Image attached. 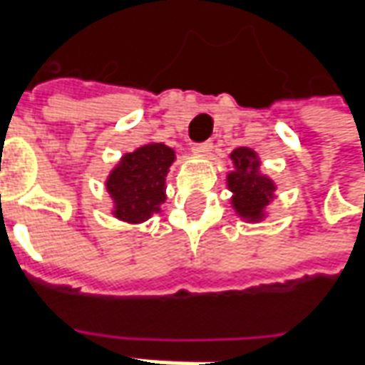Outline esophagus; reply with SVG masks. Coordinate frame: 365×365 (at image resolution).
<instances>
[{
	"label": "esophagus",
	"mask_w": 365,
	"mask_h": 365,
	"mask_svg": "<svg viewBox=\"0 0 365 365\" xmlns=\"http://www.w3.org/2000/svg\"><path fill=\"white\" fill-rule=\"evenodd\" d=\"M211 150H213V144L211 143H201L191 146V152H193L195 156H207V154H211Z\"/></svg>",
	"instance_id": "1"
}]
</instances>
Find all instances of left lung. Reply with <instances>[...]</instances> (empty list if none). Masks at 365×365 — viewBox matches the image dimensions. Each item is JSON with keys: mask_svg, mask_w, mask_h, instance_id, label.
<instances>
[{"mask_svg": "<svg viewBox=\"0 0 365 365\" xmlns=\"http://www.w3.org/2000/svg\"><path fill=\"white\" fill-rule=\"evenodd\" d=\"M232 170L227 174L230 207L245 222H262L268 219V207L274 203L277 185L262 172L258 152L240 146L229 154Z\"/></svg>", "mask_w": 365, "mask_h": 365, "instance_id": "8db88e82", "label": "left lung"}]
</instances>
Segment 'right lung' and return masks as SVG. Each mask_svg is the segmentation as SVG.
Returning a JSON list of instances; mask_svg holds the SVG:
<instances>
[{
  "label": "right lung",
  "mask_w": 365,
  "mask_h": 365,
  "mask_svg": "<svg viewBox=\"0 0 365 365\" xmlns=\"http://www.w3.org/2000/svg\"><path fill=\"white\" fill-rule=\"evenodd\" d=\"M174 162V148L152 140L123 154L105 180L113 217L128 225H140L160 213L166 201V175Z\"/></svg>",
  "instance_id": "add662e5"
}]
</instances>
